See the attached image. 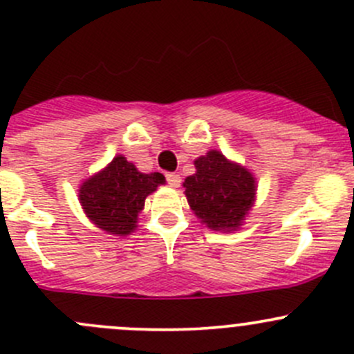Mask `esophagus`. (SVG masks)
Segmentation results:
<instances>
[{
    "label": "esophagus",
    "mask_w": 354,
    "mask_h": 354,
    "mask_svg": "<svg viewBox=\"0 0 354 354\" xmlns=\"http://www.w3.org/2000/svg\"><path fill=\"white\" fill-rule=\"evenodd\" d=\"M166 181H167V185H169V187L178 188V187H180V183H181V176H180V174H176V173H167L166 174Z\"/></svg>",
    "instance_id": "34e87169"
}]
</instances>
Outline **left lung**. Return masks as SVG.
I'll return each mask as SVG.
<instances>
[{"mask_svg":"<svg viewBox=\"0 0 354 354\" xmlns=\"http://www.w3.org/2000/svg\"><path fill=\"white\" fill-rule=\"evenodd\" d=\"M195 167L197 173L183 183L194 212L210 230H236L255 197L253 176L217 151L198 157Z\"/></svg>","mask_w":354,"mask_h":354,"instance_id":"obj_1","label":"left lung"}]
</instances>
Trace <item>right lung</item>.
Listing matches in <instances>:
<instances>
[{
    "label": "right lung",
    "mask_w": 354,
    "mask_h": 354,
    "mask_svg": "<svg viewBox=\"0 0 354 354\" xmlns=\"http://www.w3.org/2000/svg\"><path fill=\"white\" fill-rule=\"evenodd\" d=\"M162 183L160 173H140L123 156H118L104 171L82 185L80 203L101 230L128 234L137 227L135 223L145 197Z\"/></svg>",
    "instance_id": "1"
}]
</instances>
